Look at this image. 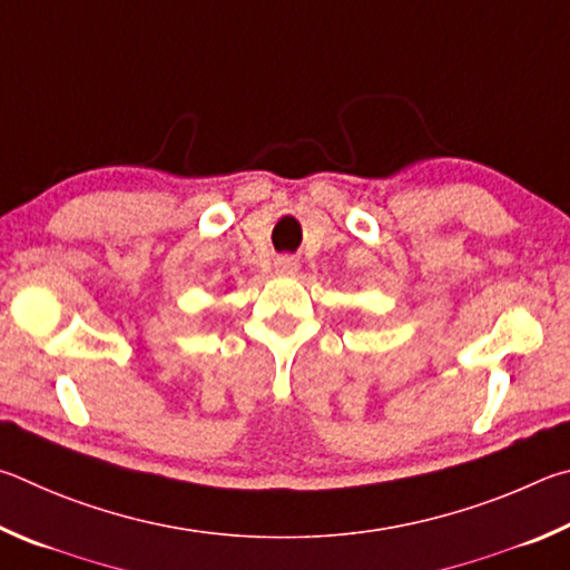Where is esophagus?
<instances>
[{"mask_svg":"<svg viewBox=\"0 0 570 570\" xmlns=\"http://www.w3.org/2000/svg\"><path fill=\"white\" fill-rule=\"evenodd\" d=\"M297 269H301V263H297V257L283 255V257L275 259V273L277 275H295Z\"/></svg>","mask_w":570,"mask_h":570,"instance_id":"1","label":"esophagus"}]
</instances>
